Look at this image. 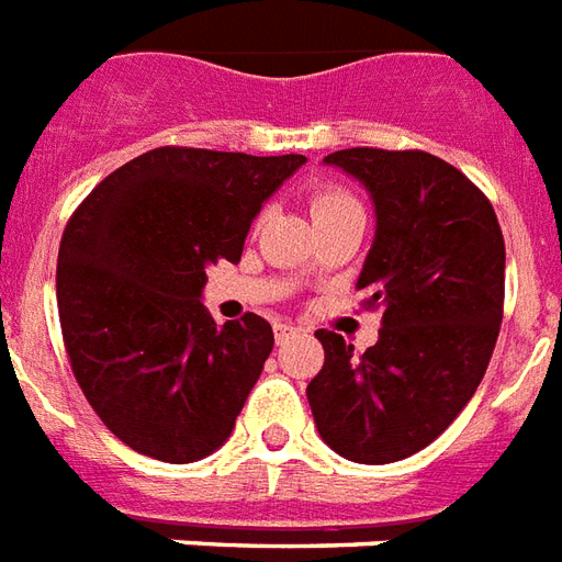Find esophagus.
I'll return each instance as SVG.
<instances>
[{"instance_id": "1", "label": "esophagus", "mask_w": 562, "mask_h": 562, "mask_svg": "<svg viewBox=\"0 0 562 562\" xmlns=\"http://www.w3.org/2000/svg\"><path fill=\"white\" fill-rule=\"evenodd\" d=\"M294 333H297V329H294V326H291V324H285V321H280V324H273V335H277V344H285Z\"/></svg>"}]
</instances>
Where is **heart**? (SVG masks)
Returning a JSON list of instances; mask_svg holds the SVG:
<instances>
[{
  "label": "heart",
  "instance_id": "b5f03b06",
  "mask_svg": "<svg viewBox=\"0 0 562 562\" xmlns=\"http://www.w3.org/2000/svg\"><path fill=\"white\" fill-rule=\"evenodd\" d=\"M347 210H361L359 201L352 198L350 192H344V189H321L315 194V201H312V215L315 221L329 218V215H338V212Z\"/></svg>",
  "mask_w": 562,
  "mask_h": 562
}]
</instances>
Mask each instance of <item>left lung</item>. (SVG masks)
I'll use <instances>...</instances> for the list:
<instances>
[{"label": "left lung", "instance_id": "1", "mask_svg": "<svg viewBox=\"0 0 562 562\" xmlns=\"http://www.w3.org/2000/svg\"><path fill=\"white\" fill-rule=\"evenodd\" d=\"M324 162L373 201L356 289L384 315L361 356L317 333L326 359L306 396L333 452L379 467L437 440L484 379L505 306V238L481 189L435 154L347 148Z\"/></svg>", "mask_w": 562, "mask_h": 562}]
</instances>
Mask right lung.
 Returning a JSON list of instances; mask_svg holds the SVG:
<instances>
[{"label": "right lung", "mask_w": 562, "mask_h": 562, "mask_svg": "<svg viewBox=\"0 0 562 562\" xmlns=\"http://www.w3.org/2000/svg\"><path fill=\"white\" fill-rule=\"evenodd\" d=\"M303 154L154 148L101 180L57 254V312L72 373L134 452L192 463L227 443L273 350L247 312L221 326L206 268L241 259L247 229Z\"/></svg>", "instance_id": "obj_1"}]
</instances>
